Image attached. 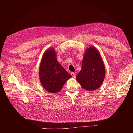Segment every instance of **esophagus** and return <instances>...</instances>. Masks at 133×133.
Returning <instances> with one entry per match:
<instances>
[{"label":"esophagus","instance_id":"obj_1","mask_svg":"<svg viewBox=\"0 0 133 133\" xmlns=\"http://www.w3.org/2000/svg\"><path fill=\"white\" fill-rule=\"evenodd\" d=\"M71 75L72 76H73V78H75V74L74 73V72H71Z\"/></svg>","mask_w":133,"mask_h":133}]
</instances>
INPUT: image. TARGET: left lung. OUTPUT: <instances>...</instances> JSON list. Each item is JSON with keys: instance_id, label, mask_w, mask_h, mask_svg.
Returning a JSON list of instances; mask_svg holds the SVG:
<instances>
[{"instance_id": "1", "label": "left lung", "mask_w": 133, "mask_h": 133, "mask_svg": "<svg viewBox=\"0 0 133 133\" xmlns=\"http://www.w3.org/2000/svg\"><path fill=\"white\" fill-rule=\"evenodd\" d=\"M105 76V69L99 51L90 46L84 51L82 69L76 79L87 91L95 90L102 85Z\"/></svg>"}]
</instances>
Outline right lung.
Listing matches in <instances>:
<instances>
[{"label": "right lung", "mask_w": 133, "mask_h": 133, "mask_svg": "<svg viewBox=\"0 0 133 133\" xmlns=\"http://www.w3.org/2000/svg\"><path fill=\"white\" fill-rule=\"evenodd\" d=\"M39 75L42 85L50 93L61 90L64 84L72 77L58 62L57 53L53 48L48 49L43 54Z\"/></svg>", "instance_id": "obj_1"}]
</instances>
